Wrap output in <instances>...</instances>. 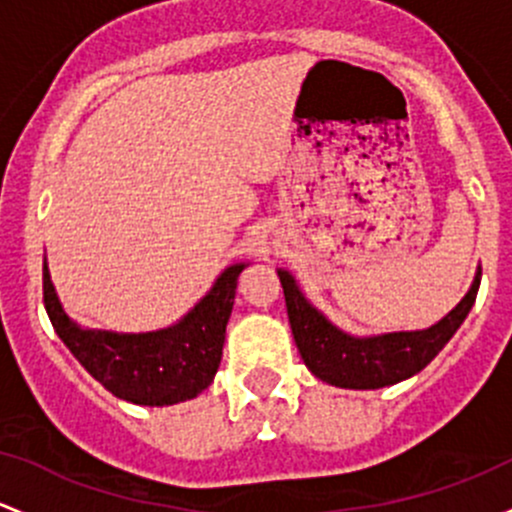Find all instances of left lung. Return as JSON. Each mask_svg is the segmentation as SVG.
Masks as SVG:
<instances>
[{"mask_svg":"<svg viewBox=\"0 0 512 512\" xmlns=\"http://www.w3.org/2000/svg\"><path fill=\"white\" fill-rule=\"evenodd\" d=\"M286 295L288 320L305 367L323 382L342 389H379L414 377L424 370L461 328L468 310L476 303L481 286V268L471 288L449 315L426 330L355 337L330 323L318 308L300 293L288 271H278Z\"/></svg>","mask_w":512,"mask_h":512,"instance_id":"1","label":"left lung"}]
</instances>
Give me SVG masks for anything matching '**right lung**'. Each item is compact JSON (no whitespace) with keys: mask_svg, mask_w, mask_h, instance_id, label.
Segmentation results:
<instances>
[{"mask_svg":"<svg viewBox=\"0 0 512 512\" xmlns=\"http://www.w3.org/2000/svg\"><path fill=\"white\" fill-rule=\"evenodd\" d=\"M246 263L224 268L187 315L155 333H110L73 323L56 295L44 258V305L63 345L108 392L142 407L187 402L212 384L234 308L236 281Z\"/></svg>","mask_w":512,"mask_h":512,"instance_id":"obj_1","label":"right lung"}]
</instances>
